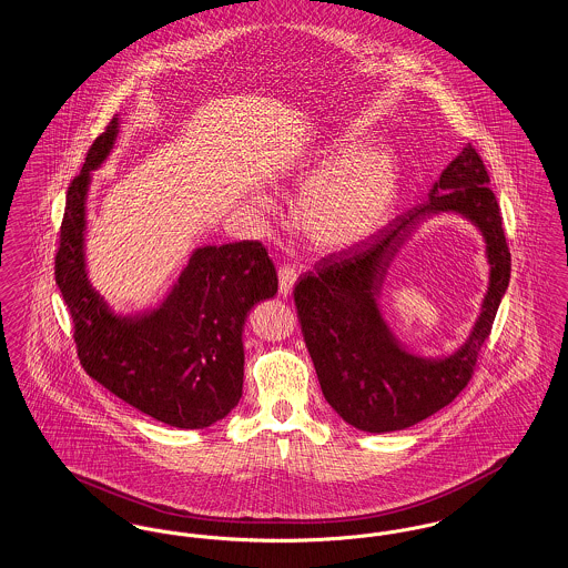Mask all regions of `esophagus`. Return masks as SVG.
I'll use <instances>...</instances> for the list:
<instances>
[{
    "label": "esophagus",
    "mask_w": 568,
    "mask_h": 568,
    "mask_svg": "<svg viewBox=\"0 0 568 568\" xmlns=\"http://www.w3.org/2000/svg\"><path fill=\"white\" fill-rule=\"evenodd\" d=\"M296 278L297 274L294 268H290V266L278 268V294L283 297L290 296L294 285H296Z\"/></svg>",
    "instance_id": "esophagus-1"
}]
</instances>
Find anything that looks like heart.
<instances>
[{
  "label": "heart",
  "mask_w": 568,
  "mask_h": 568,
  "mask_svg": "<svg viewBox=\"0 0 568 568\" xmlns=\"http://www.w3.org/2000/svg\"><path fill=\"white\" fill-rule=\"evenodd\" d=\"M359 149L355 135H336L300 174L306 190L297 202V230L325 253L352 248L377 234L400 197L403 170L394 149ZM251 204L271 211L264 193H253Z\"/></svg>",
  "instance_id": "obj_1"
}]
</instances>
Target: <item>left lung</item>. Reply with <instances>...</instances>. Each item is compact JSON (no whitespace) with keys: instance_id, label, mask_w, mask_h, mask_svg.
Segmentation results:
<instances>
[{"instance_id":"8db88e82","label":"left lung","mask_w":568,"mask_h":568,"mask_svg":"<svg viewBox=\"0 0 568 568\" xmlns=\"http://www.w3.org/2000/svg\"><path fill=\"white\" fill-rule=\"evenodd\" d=\"M486 165L466 144L434 183L428 200L375 236L332 253L296 283L297 317L327 405L364 433L415 426L449 405L473 375L511 278V253ZM458 214L487 243L488 290L467 341L452 354L424 358L390 332L379 308L386 271L412 232L430 215Z\"/></svg>"}]
</instances>
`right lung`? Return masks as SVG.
I'll return each mask as SVG.
<instances>
[{"label": "right lung", "instance_id": "add662e5", "mask_svg": "<svg viewBox=\"0 0 568 568\" xmlns=\"http://www.w3.org/2000/svg\"><path fill=\"white\" fill-rule=\"evenodd\" d=\"M119 132L114 116L68 190L54 281L89 377L162 424L209 428L243 396L244 320L276 294V271L257 241L204 244L191 251L158 306L132 315L114 311L89 278L87 195L91 172L109 160Z\"/></svg>", "mask_w": 568, "mask_h": 568}]
</instances>
